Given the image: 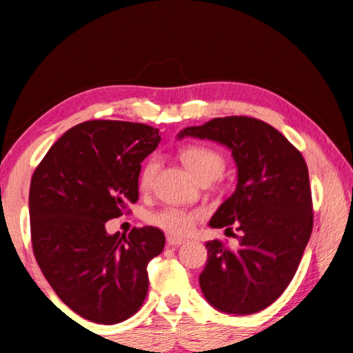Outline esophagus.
Segmentation results:
<instances>
[{
	"label": "esophagus",
	"mask_w": 353,
	"mask_h": 353,
	"mask_svg": "<svg viewBox=\"0 0 353 353\" xmlns=\"http://www.w3.org/2000/svg\"><path fill=\"white\" fill-rule=\"evenodd\" d=\"M166 243H168L170 246H179V244L185 243V238L176 236V235H168V236H166Z\"/></svg>",
	"instance_id": "34e87169"
}]
</instances>
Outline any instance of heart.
<instances>
[{
	"instance_id": "b5f03b06",
	"label": "heart",
	"mask_w": 353,
	"mask_h": 353,
	"mask_svg": "<svg viewBox=\"0 0 353 353\" xmlns=\"http://www.w3.org/2000/svg\"><path fill=\"white\" fill-rule=\"evenodd\" d=\"M182 162L193 172V176L202 182H212L221 177L225 170V159L216 149L204 145H190L181 151ZM159 170V160L152 157L143 166L139 177V185L143 191L151 188L154 177ZM201 218V213L188 208L168 205L149 214L148 221L152 225L163 229L170 234L183 235L193 229Z\"/></svg>"
}]
</instances>
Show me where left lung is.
<instances>
[{
	"mask_svg": "<svg viewBox=\"0 0 353 353\" xmlns=\"http://www.w3.org/2000/svg\"><path fill=\"white\" fill-rule=\"evenodd\" d=\"M182 137L218 141L232 149L238 183L210 219V227L240 232L238 248L207 241L199 276L210 305L229 314L270 307L294 277L313 230L308 168L301 151L261 119L213 118L183 129Z\"/></svg>",
	"mask_w": 353,
	"mask_h": 353,
	"instance_id": "left-lung-1",
	"label": "left lung"
}]
</instances>
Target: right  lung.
Wrapping results in <instances>:
<instances>
[{
  "instance_id": "obj_1",
  "label": "right lung",
  "mask_w": 353,
  "mask_h": 353,
  "mask_svg": "<svg viewBox=\"0 0 353 353\" xmlns=\"http://www.w3.org/2000/svg\"><path fill=\"white\" fill-rule=\"evenodd\" d=\"M160 140L148 124L92 119L67 130L32 174L35 260L61 301L92 322L126 321L146 299V266L163 250V232L109 235L105 223L139 201L141 162Z\"/></svg>"
}]
</instances>
